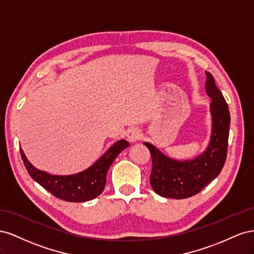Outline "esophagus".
I'll list each match as a JSON object with an SVG mask.
<instances>
[{
  "mask_svg": "<svg viewBox=\"0 0 254 254\" xmlns=\"http://www.w3.org/2000/svg\"><path fill=\"white\" fill-rule=\"evenodd\" d=\"M141 131H140V129H137V128H131V129H129L128 131H127V134H126V136H127V140L129 141V142H136L137 140H140L141 139Z\"/></svg>",
  "mask_w": 254,
  "mask_h": 254,
  "instance_id": "esophagus-1",
  "label": "esophagus"
}]
</instances>
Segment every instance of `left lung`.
Here are the masks:
<instances>
[{"label": "left lung", "instance_id": "obj_1", "mask_svg": "<svg viewBox=\"0 0 254 254\" xmlns=\"http://www.w3.org/2000/svg\"><path fill=\"white\" fill-rule=\"evenodd\" d=\"M205 75V92L212 101V134L207 148L193 160L177 161L165 156L152 144L144 143L151 155L150 186L162 197L184 199L198 194L216 178L225 165L230 127L229 107L213 75L209 72Z\"/></svg>", "mask_w": 254, "mask_h": 254}]
</instances>
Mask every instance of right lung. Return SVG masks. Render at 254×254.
<instances>
[{"mask_svg":"<svg viewBox=\"0 0 254 254\" xmlns=\"http://www.w3.org/2000/svg\"><path fill=\"white\" fill-rule=\"evenodd\" d=\"M129 146L125 140L115 142L96 162L81 173L70 176H55L37 170L30 164L22 149L21 157L32 178L52 195L68 202H83L103 193L107 172L121 151Z\"/></svg>","mask_w":254,"mask_h":254,"instance_id":"obj_1","label":"right lung"}]
</instances>
